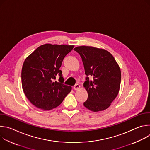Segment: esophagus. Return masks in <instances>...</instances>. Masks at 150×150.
<instances>
[{
    "mask_svg": "<svg viewBox=\"0 0 150 150\" xmlns=\"http://www.w3.org/2000/svg\"><path fill=\"white\" fill-rule=\"evenodd\" d=\"M79 88H80V85L79 84H76L75 86H74V87L75 90H78L79 89Z\"/></svg>",
    "mask_w": 150,
    "mask_h": 150,
    "instance_id": "esophagus-1",
    "label": "esophagus"
}]
</instances>
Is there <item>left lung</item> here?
Instances as JSON below:
<instances>
[{"label":"left lung","mask_w":150,"mask_h":150,"mask_svg":"<svg viewBox=\"0 0 150 150\" xmlns=\"http://www.w3.org/2000/svg\"><path fill=\"white\" fill-rule=\"evenodd\" d=\"M81 56L87 76L83 87L88 99L83 105L93 112L105 110L117 97L120 89L121 72L113 56L104 49L90 46L74 49ZM92 78L91 80L89 77Z\"/></svg>","instance_id":"left-lung-1"}]
</instances>
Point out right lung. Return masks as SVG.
I'll return each mask as SVG.
<instances>
[{
  "label": "right lung",
  "mask_w": 150,
  "mask_h": 150,
  "mask_svg": "<svg viewBox=\"0 0 150 150\" xmlns=\"http://www.w3.org/2000/svg\"><path fill=\"white\" fill-rule=\"evenodd\" d=\"M74 46L46 44L36 49L25 60L21 72L24 93L37 108L49 110L59 105L72 89L63 84L60 68ZM59 76V82H54Z\"/></svg>",
  "instance_id": "right-lung-1"
}]
</instances>
